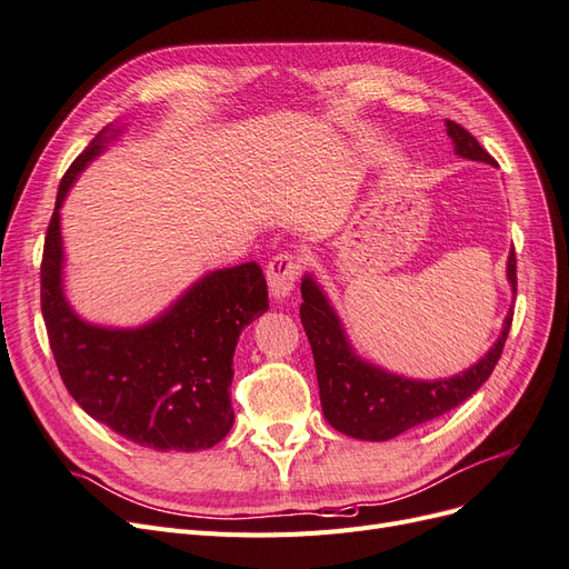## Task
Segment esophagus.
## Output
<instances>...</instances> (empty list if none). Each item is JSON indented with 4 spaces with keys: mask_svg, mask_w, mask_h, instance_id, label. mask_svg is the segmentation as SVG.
<instances>
[{
    "mask_svg": "<svg viewBox=\"0 0 569 569\" xmlns=\"http://www.w3.org/2000/svg\"><path fill=\"white\" fill-rule=\"evenodd\" d=\"M299 258L291 256V253H278L268 263L266 270V278H268V287H270V295L284 301L291 297V291H295V282L299 278Z\"/></svg>",
    "mask_w": 569,
    "mask_h": 569,
    "instance_id": "34e87169",
    "label": "esophagus"
}]
</instances>
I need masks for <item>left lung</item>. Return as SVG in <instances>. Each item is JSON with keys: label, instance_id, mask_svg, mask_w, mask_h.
<instances>
[{"label": "left lung", "instance_id": "1", "mask_svg": "<svg viewBox=\"0 0 569 569\" xmlns=\"http://www.w3.org/2000/svg\"><path fill=\"white\" fill-rule=\"evenodd\" d=\"M446 134L451 137L453 151L460 159L496 166L475 137L453 120H446ZM506 274L515 299V291H518L515 249L508 253ZM301 297L303 303L299 313L313 349L325 420L337 432L360 441L393 439L406 429L435 420L470 399L493 372L512 322L510 306L493 347L468 370L439 377V380H416V377L375 366L353 349L347 327L313 272H303Z\"/></svg>", "mask_w": 569, "mask_h": 569}]
</instances>
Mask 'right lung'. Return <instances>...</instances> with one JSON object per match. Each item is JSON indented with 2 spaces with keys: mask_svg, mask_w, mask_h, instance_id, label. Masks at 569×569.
Wrapping results in <instances>:
<instances>
[{
  "mask_svg": "<svg viewBox=\"0 0 569 569\" xmlns=\"http://www.w3.org/2000/svg\"><path fill=\"white\" fill-rule=\"evenodd\" d=\"M123 130H101L59 184L40 270L49 347L68 393L90 418L153 451H203L232 429V356L244 327L268 311V287L251 261L203 272L137 327L90 322L76 311L63 287L61 206Z\"/></svg>",
  "mask_w": 569,
  "mask_h": 569,
  "instance_id": "right-lung-1",
  "label": "right lung"
}]
</instances>
